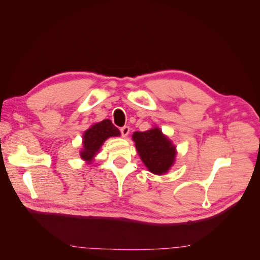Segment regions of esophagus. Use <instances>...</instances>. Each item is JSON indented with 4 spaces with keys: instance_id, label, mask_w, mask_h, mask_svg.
Segmentation results:
<instances>
[{
    "instance_id": "obj_1",
    "label": "esophagus",
    "mask_w": 260,
    "mask_h": 260,
    "mask_svg": "<svg viewBox=\"0 0 260 260\" xmlns=\"http://www.w3.org/2000/svg\"><path fill=\"white\" fill-rule=\"evenodd\" d=\"M129 132H130V127H129V125H124V127L120 128V133H121V136L123 138L127 137L129 135Z\"/></svg>"
}]
</instances>
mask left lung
<instances>
[{
  "label": "left lung",
  "mask_w": 260,
  "mask_h": 260,
  "mask_svg": "<svg viewBox=\"0 0 260 260\" xmlns=\"http://www.w3.org/2000/svg\"><path fill=\"white\" fill-rule=\"evenodd\" d=\"M138 153L148 170L162 175L172 166L176 157V147L158 128L133 133Z\"/></svg>",
  "instance_id": "obj_1"
}]
</instances>
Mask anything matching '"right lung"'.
<instances>
[{
	"label": "right lung",
	"mask_w": 260,
	"mask_h": 260,
	"mask_svg": "<svg viewBox=\"0 0 260 260\" xmlns=\"http://www.w3.org/2000/svg\"><path fill=\"white\" fill-rule=\"evenodd\" d=\"M118 130L109 119H105L99 123L93 124L83 135V151L81 157L84 160H91L104 141L109 137L119 136Z\"/></svg>",
	"instance_id": "add662e5"
}]
</instances>
